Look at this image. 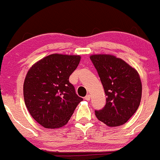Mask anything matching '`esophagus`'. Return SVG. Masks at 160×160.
Returning a JSON list of instances; mask_svg holds the SVG:
<instances>
[{
	"instance_id": "1",
	"label": "esophagus",
	"mask_w": 160,
	"mask_h": 160,
	"mask_svg": "<svg viewBox=\"0 0 160 160\" xmlns=\"http://www.w3.org/2000/svg\"><path fill=\"white\" fill-rule=\"evenodd\" d=\"M84 99L87 101H89L91 99V95H87L86 96L84 97Z\"/></svg>"
}]
</instances>
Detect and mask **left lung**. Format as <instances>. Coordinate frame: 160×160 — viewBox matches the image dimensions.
<instances>
[{
    "instance_id": "obj_1",
    "label": "left lung",
    "mask_w": 160,
    "mask_h": 160,
    "mask_svg": "<svg viewBox=\"0 0 160 160\" xmlns=\"http://www.w3.org/2000/svg\"><path fill=\"white\" fill-rule=\"evenodd\" d=\"M107 95L102 110H95L100 122L110 127L127 122L140 106L142 84L138 72L123 60L110 54L90 57Z\"/></svg>"
}]
</instances>
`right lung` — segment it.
Masks as SVG:
<instances>
[{
	"instance_id": "obj_1",
	"label": "right lung",
	"mask_w": 160,
	"mask_h": 160,
	"mask_svg": "<svg viewBox=\"0 0 160 160\" xmlns=\"http://www.w3.org/2000/svg\"><path fill=\"white\" fill-rule=\"evenodd\" d=\"M80 61L79 55L50 54L33 65L27 73L23 83L25 105L43 127L57 129L66 125L83 100L68 80Z\"/></svg>"
}]
</instances>
